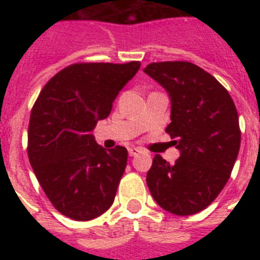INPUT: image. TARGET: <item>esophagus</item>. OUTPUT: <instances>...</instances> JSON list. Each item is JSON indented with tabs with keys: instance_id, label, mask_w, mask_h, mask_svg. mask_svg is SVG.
<instances>
[{
	"instance_id": "1",
	"label": "esophagus",
	"mask_w": 260,
	"mask_h": 260,
	"mask_svg": "<svg viewBox=\"0 0 260 260\" xmlns=\"http://www.w3.org/2000/svg\"><path fill=\"white\" fill-rule=\"evenodd\" d=\"M139 152H142L140 148H136V147H131V148H128V154H129V156H135V155L139 154Z\"/></svg>"
}]
</instances>
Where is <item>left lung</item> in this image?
<instances>
[{"instance_id":"left-lung-1","label":"left lung","mask_w":260,"mask_h":260,"mask_svg":"<svg viewBox=\"0 0 260 260\" xmlns=\"http://www.w3.org/2000/svg\"><path fill=\"white\" fill-rule=\"evenodd\" d=\"M143 71L169 93L166 132L181 152L171 165L155 156L148 189L170 213H198L224 189L238 158L242 134L236 106L225 87L193 63H151Z\"/></svg>"}]
</instances>
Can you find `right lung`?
<instances>
[{
	"mask_svg": "<svg viewBox=\"0 0 260 260\" xmlns=\"http://www.w3.org/2000/svg\"><path fill=\"white\" fill-rule=\"evenodd\" d=\"M140 69V62L75 63L47 82L30 112L29 163L55 209L89 221L109 209L128 151L105 150L91 131Z\"/></svg>",
	"mask_w": 260,
	"mask_h": 260,
	"instance_id": "add662e5",
	"label": "right lung"
}]
</instances>
